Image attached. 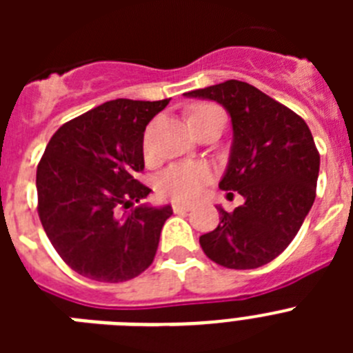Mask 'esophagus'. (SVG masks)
I'll return each mask as SVG.
<instances>
[{
	"instance_id": "1",
	"label": "esophagus",
	"mask_w": 353,
	"mask_h": 353,
	"mask_svg": "<svg viewBox=\"0 0 353 353\" xmlns=\"http://www.w3.org/2000/svg\"><path fill=\"white\" fill-rule=\"evenodd\" d=\"M171 207H173L174 214H180V212H189V210H191V205H185V203H173V205H171Z\"/></svg>"
}]
</instances>
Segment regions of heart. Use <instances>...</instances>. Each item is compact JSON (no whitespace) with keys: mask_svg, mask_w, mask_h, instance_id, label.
Here are the masks:
<instances>
[{"mask_svg":"<svg viewBox=\"0 0 353 353\" xmlns=\"http://www.w3.org/2000/svg\"><path fill=\"white\" fill-rule=\"evenodd\" d=\"M217 109L214 104H196L189 111V120L194 123L199 117H203L208 111ZM145 154H150L148 141L145 139ZM212 171L207 164L201 162H179L173 166L166 168L157 179V191L164 198H170L173 201H194L201 196L205 185L210 182Z\"/></svg>","mask_w":353,"mask_h":353,"instance_id":"obj_1","label":"heart"}]
</instances>
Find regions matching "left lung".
Returning <instances> with one entry per match:
<instances>
[{
	"instance_id": "8db88e82",
	"label": "left lung",
	"mask_w": 353,
	"mask_h": 353,
	"mask_svg": "<svg viewBox=\"0 0 353 353\" xmlns=\"http://www.w3.org/2000/svg\"><path fill=\"white\" fill-rule=\"evenodd\" d=\"M185 95L217 101L232 117V157L219 189L245 198L233 212L217 207L219 224L199 236V245L226 269L269 263L288 248L313 207L320 170L313 134L297 113L244 81Z\"/></svg>"
}]
</instances>
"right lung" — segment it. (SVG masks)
I'll return each instance as SVG.
<instances>
[{
    "label": "right lung",
    "instance_id": "add662e5",
    "mask_svg": "<svg viewBox=\"0 0 353 353\" xmlns=\"http://www.w3.org/2000/svg\"><path fill=\"white\" fill-rule=\"evenodd\" d=\"M168 104L109 101L63 123L46 146L37 166V210L52 248L81 276L123 283L154 261L173 210L128 208L152 191L138 180L143 132Z\"/></svg>",
    "mask_w": 353,
    "mask_h": 353
}]
</instances>
